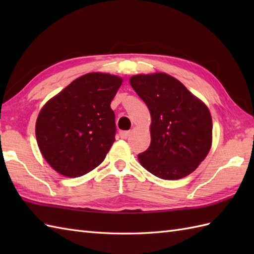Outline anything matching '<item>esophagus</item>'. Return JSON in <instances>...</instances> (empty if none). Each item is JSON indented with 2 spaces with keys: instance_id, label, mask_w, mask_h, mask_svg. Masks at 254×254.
<instances>
[{
  "instance_id": "1",
  "label": "esophagus",
  "mask_w": 254,
  "mask_h": 254,
  "mask_svg": "<svg viewBox=\"0 0 254 254\" xmlns=\"http://www.w3.org/2000/svg\"><path fill=\"white\" fill-rule=\"evenodd\" d=\"M130 134H131L130 131H121L120 132V137L123 138V139H126V138L130 136Z\"/></svg>"
}]
</instances>
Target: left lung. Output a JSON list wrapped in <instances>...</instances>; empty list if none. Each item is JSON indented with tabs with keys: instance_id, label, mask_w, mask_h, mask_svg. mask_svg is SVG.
Instances as JSON below:
<instances>
[{
	"instance_id": "left-lung-1",
	"label": "left lung",
	"mask_w": 254,
	"mask_h": 254,
	"mask_svg": "<svg viewBox=\"0 0 254 254\" xmlns=\"http://www.w3.org/2000/svg\"><path fill=\"white\" fill-rule=\"evenodd\" d=\"M152 116L150 145L138 160L150 174L165 180L190 175L212 146V118L203 102L177 78L165 73L130 78Z\"/></svg>"
}]
</instances>
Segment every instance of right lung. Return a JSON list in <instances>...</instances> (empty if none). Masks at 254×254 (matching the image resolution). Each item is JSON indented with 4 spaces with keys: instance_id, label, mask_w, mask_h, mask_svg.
Here are the masks:
<instances>
[{
    "instance_id": "right-lung-1",
    "label": "right lung",
    "mask_w": 254,
    "mask_h": 254,
    "mask_svg": "<svg viewBox=\"0 0 254 254\" xmlns=\"http://www.w3.org/2000/svg\"><path fill=\"white\" fill-rule=\"evenodd\" d=\"M122 78L83 75L47 102L38 116L36 137L53 169L76 178L95 169L116 141V117L110 104Z\"/></svg>"
}]
</instances>
